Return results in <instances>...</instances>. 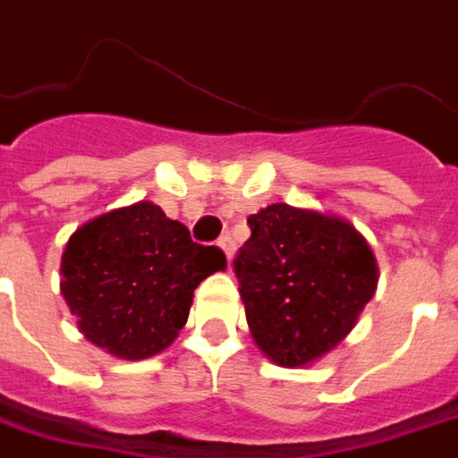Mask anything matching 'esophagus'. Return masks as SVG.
<instances>
[{"mask_svg":"<svg viewBox=\"0 0 458 458\" xmlns=\"http://www.w3.org/2000/svg\"><path fill=\"white\" fill-rule=\"evenodd\" d=\"M217 246L225 250V256H228V264H230V261H233V250H235V243H233V238H230V235H223V238L217 241Z\"/></svg>","mask_w":458,"mask_h":458,"instance_id":"1","label":"esophagus"}]
</instances>
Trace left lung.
I'll return each mask as SVG.
<instances>
[{"mask_svg": "<svg viewBox=\"0 0 458 458\" xmlns=\"http://www.w3.org/2000/svg\"><path fill=\"white\" fill-rule=\"evenodd\" d=\"M233 268L256 346L279 367H308L356 326L377 289V259L344 217L268 205L249 217Z\"/></svg>", "mask_w": 458, "mask_h": 458, "instance_id": "obj_1", "label": "left lung"}]
</instances>
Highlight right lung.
Listing matches in <instances>:
<instances>
[{"mask_svg":"<svg viewBox=\"0 0 458 458\" xmlns=\"http://www.w3.org/2000/svg\"><path fill=\"white\" fill-rule=\"evenodd\" d=\"M225 253L194 243L187 225L153 202L84 223L61 259V294L79 330L112 356L140 361L174 344L202 279Z\"/></svg>","mask_w":458,"mask_h":458,"instance_id":"right-lung-1","label":"right lung"}]
</instances>
